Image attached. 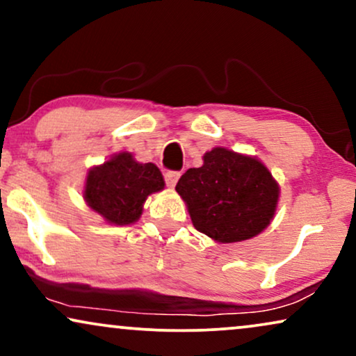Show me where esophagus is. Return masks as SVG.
Wrapping results in <instances>:
<instances>
[{"instance_id": "1", "label": "esophagus", "mask_w": 356, "mask_h": 356, "mask_svg": "<svg viewBox=\"0 0 356 356\" xmlns=\"http://www.w3.org/2000/svg\"><path fill=\"white\" fill-rule=\"evenodd\" d=\"M179 179V172H167L165 173V183L168 188H173Z\"/></svg>"}]
</instances>
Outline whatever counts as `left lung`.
<instances>
[{
	"label": "left lung",
	"instance_id": "left-lung-1",
	"mask_svg": "<svg viewBox=\"0 0 356 356\" xmlns=\"http://www.w3.org/2000/svg\"><path fill=\"white\" fill-rule=\"evenodd\" d=\"M193 225L220 243L250 240L274 217L279 184L257 159L216 147L189 168L177 188Z\"/></svg>",
	"mask_w": 356,
	"mask_h": 356
}]
</instances>
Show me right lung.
<instances>
[{"label":"right lung","instance_id":"1","mask_svg":"<svg viewBox=\"0 0 356 356\" xmlns=\"http://www.w3.org/2000/svg\"><path fill=\"white\" fill-rule=\"evenodd\" d=\"M163 177L154 163H139L121 152L87 175L84 199L106 222L129 225L143 213L149 194L162 191Z\"/></svg>","mask_w":356,"mask_h":356}]
</instances>
